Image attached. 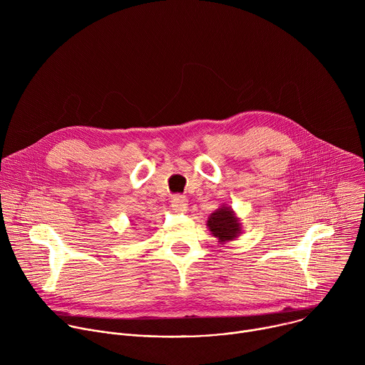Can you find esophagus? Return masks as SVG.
Returning <instances> with one entry per match:
<instances>
[{"label":"esophagus","mask_w":365,"mask_h":365,"mask_svg":"<svg viewBox=\"0 0 365 365\" xmlns=\"http://www.w3.org/2000/svg\"><path fill=\"white\" fill-rule=\"evenodd\" d=\"M170 205L173 206V210H183L187 205V199L182 195H175L170 197Z\"/></svg>","instance_id":"1"}]
</instances>
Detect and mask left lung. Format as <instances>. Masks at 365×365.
<instances>
[{"instance_id":"obj_1","label":"left lung","mask_w":365,"mask_h":365,"mask_svg":"<svg viewBox=\"0 0 365 365\" xmlns=\"http://www.w3.org/2000/svg\"><path fill=\"white\" fill-rule=\"evenodd\" d=\"M206 227L210 228L211 234L220 240V242L232 241L241 234V222L235 217L230 206H221L210 215L206 221Z\"/></svg>"}]
</instances>
